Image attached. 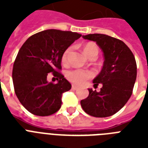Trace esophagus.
Returning a JSON list of instances; mask_svg holds the SVG:
<instances>
[{
    "mask_svg": "<svg viewBox=\"0 0 148 148\" xmlns=\"http://www.w3.org/2000/svg\"><path fill=\"white\" fill-rule=\"evenodd\" d=\"M72 90H77V89H78V88H77V86H75V85H72Z\"/></svg>",
    "mask_w": 148,
    "mask_h": 148,
    "instance_id": "34e87169",
    "label": "esophagus"
}]
</instances>
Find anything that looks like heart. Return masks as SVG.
I'll use <instances>...</instances> for the list:
<instances>
[{
	"instance_id": "1",
	"label": "heart",
	"mask_w": 148,
	"mask_h": 148,
	"mask_svg": "<svg viewBox=\"0 0 148 148\" xmlns=\"http://www.w3.org/2000/svg\"><path fill=\"white\" fill-rule=\"evenodd\" d=\"M71 51V47H68L64 52L62 55V62L66 63L67 60V57ZM83 51L86 57L90 58V56L95 55L97 57L99 53V48L97 45L95 43H88L84 45ZM93 76V73L90 71H86L82 70H74L71 71L67 72V77L70 81L75 84L77 85H83L88 79L90 78Z\"/></svg>"
}]
</instances>
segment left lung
Here are the masks:
<instances>
[{"mask_svg": "<svg viewBox=\"0 0 148 148\" xmlns=\"http://www.w3.org/2000/svg\"><path fill=\"white\" fill-rule=\"evenodd\" d=\"M84 39L96 42L103 54V64L93 80L94 86L102 84L97 92L88 88L89 95L81 100L83 110L96 117H110L121 109L132 95L136 77L135 58L122 40L101 34L83 35Z\"/></svg>", "mask_w": 148, "mask_h": 148, "instance_id": "1", "label": "left lung"}]
</instances>
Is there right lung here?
Masks as SVG:
<instances>
[{"label":"right lung","mask_w":148,"mask_h":148,"mask_svg":"<svg viewBox=\"0 0 148 148\" xmlns=\"http://www.w3.org/2000/svg\"><path fill=\"white\" fill-rule=\"evenodd\" d=\"M81 36L51 29L31 36L22 45L14 63L12 79L17 98L29 112L48 116L60 109L62 95L71 84L58 70L61 69L64 52ZM49 73L57 77L58 83L48 82Z\"/></svg>","instance_id":"1"}]
</instances>
